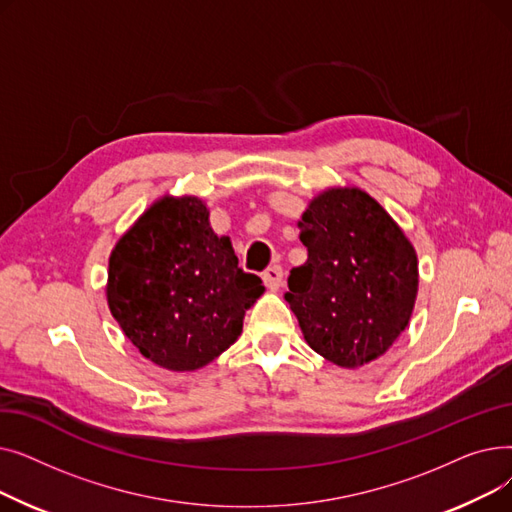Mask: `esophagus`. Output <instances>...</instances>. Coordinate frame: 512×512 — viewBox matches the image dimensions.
<instances>
[{"mask_svg": "<svg viewBox=\"0 0 512 512\" xmlns=\"http://www.w3.org/2000/svg\"><path fill=\"white\" fill-rule=\"evenodd\" d=\"M263 284L270 288V290H278L280 286H282V278H284V272H282V267L280 265H272V267H267V270L263 272Z\"/></svg>", "mask_w": 512, "mask_h": 512, "instance_id": "34e87169", "label": "esophagus"}]
</instances>
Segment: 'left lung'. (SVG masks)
<instances>
[{"label": "left lung", "instance_id": "left-lung-1", "mask_svg": "<svg viewBox=\"0 0 512 512\" xmlns=\"http://www.w3.org/2000/svg\"><path fill=\"white\" fill-rule=\"evenodd\" d=\"M307 261L292 267L288 301L307 344L355 369L382 357L409 326L419 265L392 215L357 186H332L299 220Z\"/></svg>", "mask_w": 512, "mask_h": 512}]
</instances>
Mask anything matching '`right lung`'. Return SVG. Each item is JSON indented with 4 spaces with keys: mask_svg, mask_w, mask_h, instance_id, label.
<instances>
[{
    "mask_svg": "<svg viewBox=\"0 0 512 512\" xmlns=\"http://www.w3.org/2000/svg\"><path fill=\"white\" fill-rule=\"evenodd\" d=\"M261 280L238 267L232 242L209 224L199 197H161L110 255L105 297L124 336L151 363L195 371L242 332Z\"/></svg>",
    "mask_w": 512,
    "mask_h": 512,
    "instance_id": "right-lung-1",
    "label": "right lung"
}]
</instances>
